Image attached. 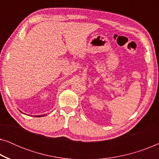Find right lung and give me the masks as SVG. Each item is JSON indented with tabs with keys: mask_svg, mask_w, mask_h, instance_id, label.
<instances>
[{
	"mask_svg": "<svg viewBox=\"0 0 159 159\" xmlns=\"http://www.w3.org/2000/svg\"><path fill=\"white\" fill-rule=\"evenodd\" d=\"M43 116H44V115H43ZM38 116V117H40V116H43V115H40V116Z\"/></svg>",
	"mask_w": 159,
	"mask_h": 159,
	"instance_id": "obj_1",
	"label": "right lung"
}]
</instances>
